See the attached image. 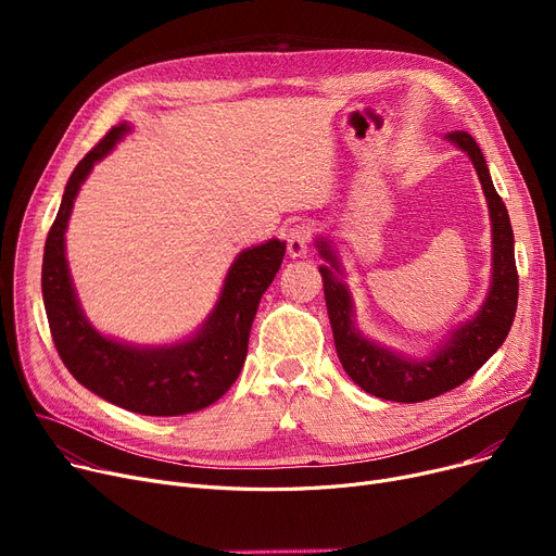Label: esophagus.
I'll return each mask as SVG.
<instances>
[{
    "instance_id": "obj_1",
    "label": "esophagus",
    "mask_w": 556,
    "mask_h": 556,
    "mask_svg": "<svg viewBox=\"0 0 556 556\" xmlns=\"http://www.w3.org/2000/svg\"><path fill=\"white\" fill-rule=\"evenodd\" d=\"M313 241V231L308 225L298 223L288 229V237H286V245H288V254L290 256H304L311 248Z\"/></svg>"
}]
</instances>
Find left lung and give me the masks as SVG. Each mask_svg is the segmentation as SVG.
I'll use <instances>...</instances> for the list:
<instances>
[{
	"label": "left lung",
	"mask_w": 556,
	"mask_h": 556,
	"mask_svg": "<svg viewBox=\"0 0 556 556\" xmlns=\"http://www.w3.org/2000/svg\"><path fill=\"white\" fill-rule=\"evenodd\" d=\"M448 139L471 157L480 175L493 231V283L482 311L471 323L457 329L430 361H405L388 352V349L365 340L356 331L352 323V300H349L344 283H340L329 268H319V275L325 279V298L336 352L344 371L367 394L396 403L428 401L471 378L495 354V349L505 342L518 304L514 231L505 202L491 182L486 162L476 139L464 130L448 132ZM319 254L331 261V268L338 270V261L325 241L319 243Z\"/></svg>",
	"instance_id": "left-lung-1"
}]
</instances>
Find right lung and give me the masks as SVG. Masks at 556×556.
Listing matches in <instances>:
<instances>
[{
  "instance_id": "right-lung-1",
  "label": "right lung",
  "mask_w": 556,
  "mask_h": 556,
  "mask_svg": "<svg viewBox=\"0 0 556 556\" xmlns=\"http://www.w3.org/2000/svg\"><path fill=\"white\" fill-rule=\"evenodd\" d=\"M126 132L128 124L112 126L76 164L65 187L45 243V311L55 352L80 386L137 415L180 417L212 405L239 378L256 306L281 268L286 243L273 239L239 254L227 273L216 311L189 342L135 349L97 333L74 295L65 258V229L87 173Z\"/></svg>"
}]
</instances>
